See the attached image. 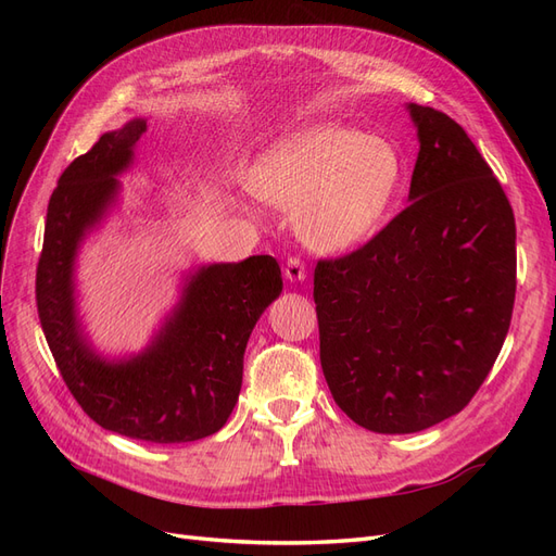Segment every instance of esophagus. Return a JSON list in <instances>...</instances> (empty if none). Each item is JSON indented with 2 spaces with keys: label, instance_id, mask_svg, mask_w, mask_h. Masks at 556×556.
<instances>
[{
  "label": "esophagus",
  "instance_id": "esophagus-1",
  "mask_svg": "<svg viewBox=\"0 0 556 556\" xmlns=\"http://www.w3.org/2000/svg\"><path fill=\"white\" fill-rule=\"evenodd\" d=\"M306 266H304V262H301L299 257H290L288 260V264H285V278H288L290 282H301V280H306Z\"/></svg>",
  "mask_w": 556,
  "mask_h": 556
}]
</instances>
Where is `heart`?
I'll use <instances>...</instances> for the list:
<instances>
[{"mask_svg": "<svg viewBox=\"0 0 556 556\" xmlns=\"http://www.w3.org/2000/svg\"><path fill=\"white\" fill-rule=\"evenodd\" d=\"M401 174L394 143L355 127L317 125L268 150L250 185L266 204L294 217L301 241L336 252L380 227Z\"/></svg>", "mask_w": 556, "mask_h": 556, "instance_id": "b5f03b06", "label": "heart"}]
</instances>
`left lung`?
Masks as SVG:
<instances>
[{
    "label": "left lung",
    "instance_id": "left-lung-1",
    "mask_svg": "<svg viewBox=\"0 0 556 556\" xmlns=\"http://www.w3.org/2000/svg\"><path fill=\"white\" fill-rule=\"evenodd\" d=\"M419 153L408 208L315 266L319 362L333 401L376 433L457 415L498 357L515 304V215L450 115L406 106Z\"/></svg>",
    "mask_w": 556,
    "mask_h": 556
}]
</instances>
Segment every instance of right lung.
<instances>
[{"instance_id":"obj_1","label":"right lung","mask_w":556,"mask_h":556,"mask_svg":"<svg viewBox=\"0 0 556 556\" xmlns=\"http://www.w3.org/2000/svg\"><path fill=\"white\" fill-rule=\"evenodd\" d=\"M143 117L106 131L50 194L37 266L41 329L60 374L99 427L148 443H190L220 431L239 401L243 355L257 319L282 292L268 255L190 268L180 296L137 355L109 359L78 317L80 245L117 206V176L134 164Z\"/></svg>"}]
</instances>
